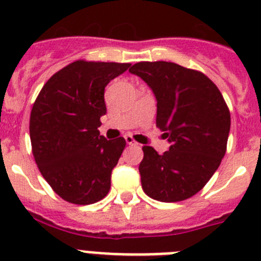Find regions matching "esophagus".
Wrapping results in <instances>:
<instances>
[{
	"instance_id": "34e87169",
	"label": "esophagus",
	"mask_w": 261,
	"mask_h": 261,
	"mask_svg": "<svg viewBox=\"0 0 261 261\" xmlns=\"http://www.w3.org/2000/svg\"><path fill=\"white\" fill-rule=\"evenodd\" d=\"M125 141L128 145H136V141L130 135H125Z\"/></svg>"
}]
</instances>
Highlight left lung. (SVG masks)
<instances>
[{
  "instance_id": "1",
  "label": "left lung",
  "mask_w": 261,
  "mask_h": 261,
  "mask_svg": "<svg viewBox=\"0 0 261 261\" xmlns=\"http://www.w3.org/2000/svg\"><path fill=\"white\" fill-rule=\"evenodd\" d=\"M156 98V126L170 150L144 146L142 190L162 202L190 199L209 181L226 153L230 111L218 87L204 73L175 62L142 61L129 69Z\"/></svg>"
}]
</instances>
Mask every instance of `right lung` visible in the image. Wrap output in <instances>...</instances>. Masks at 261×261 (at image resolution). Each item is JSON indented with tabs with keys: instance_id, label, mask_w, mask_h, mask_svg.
Instances as JSON below:
<instances>
[{
	"instance_id": "1",
	"label": "right lung",
	"mask_w": 261,
	"mask_h": 261,
	"mask_svg": "<svg viewBox=\"0 0 261 261\" xmlns=\"http://www.w3.org/2000/svg\"><path fill=\"white\" fill-rule=\"evenodd\" d=\"M129 66L77 60L45 82L32 106V154L43 177L65 201L94 204L110 191L125 140L107 141L98 128L107 112L106 86Z\"/></svg>"
}]
</instances>
